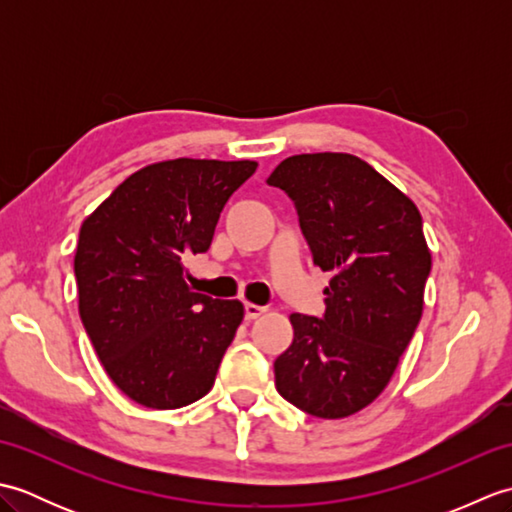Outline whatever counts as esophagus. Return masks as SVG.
I'll return each instance as SVG.
<instances>
[{
    "instance_id": "obj_1",
    "label": "esophagus",
    "mask_w": 512,
    "mask_h": 512,
    "mask_svg": "<svg viewBox=\"0 0 512 512\" xmlns=\"http://www.w3.org/2000/svg\"><path fill=\"white\" fill-rule=\"evenodd\" d=\"M264 312H266L264 306H257V303H244L246 319H257V317H262Z\"/></svg>"
}]
</instances>
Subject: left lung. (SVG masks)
<instances>
[{"label": "left lung", "mask_w": 512, "mask_h": 512, "mask_svg": "<svg viewBox=\"0 0 512 512\" xmlns=\"http://www.w3.org/2000/svg\"><path fill=\"white\" fill-rule=\"evenodd\" d=\"M268 184L290 195L314 264L332 273L323 319L290 314L277 391L310 416H354L383 394L422 317L431 250L420 211L352 154L290 156Z\"/></svg>", "instance_id": "obj_1"}]
</instances>
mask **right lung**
<instances>
[{
    "label": "right lung",
    "mask_w": 512,
    "mask_h": 512,
    "mask_svg": "<svg viewBox=\"0 0 512 512\" xmlns=\"http://www.w3.org/2000/svg\"><path fill=\"white\" fill-rule=\"evenodd\" d=\"M255 169V160L154 162L81 224V321L107 376L138 405L178 409L215 383L244 306L193 292L184 259L211 246L224 204Z\"/></svg>",
    "instance_id": "1"
}]
</instances>
